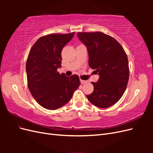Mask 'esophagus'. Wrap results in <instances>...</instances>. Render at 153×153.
I'll use <instances>...</instances> for the list:
<instances>
[{
	"mask_svg": "<svg viewBox=\"0 0 153 153\" xmlns=\"http://www.w3.org/2000/svg\"><path fill=\"white\" fill-rule=\"evenodd\" d=\"M80 82H81L82 84H85V83L86 82V81L85 80H80Z\"/></svg>",
	"mask_w": 153,
	"mask_h": 153,
	"instance_id": "esophagus-1",
	"label": "esophagus"
}]
</instances>
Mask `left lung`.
<instances>
[{"instance_id":"8db88e82","label":"left lung","mask_w":153,"mask_h":153,"mask_svg":"<svg viewBox=\"0 0 153 153\" xmlns=\"http://www.w3.org/2000/svg\"><path fill=\"white\" fill-rule=\"evenodd\" d=\"M78 38L87 47L89 65L100 78L92 82L94 91L87 98L100 108L112 106L121 99L129 80L126 52L112 37L101 32H78Z\"/></svg>"}]
</instances>
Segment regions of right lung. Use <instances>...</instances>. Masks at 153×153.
I'll list each match as a JSON object with an SVG mask.
<instances>
[{"label": "right lung", "instance_id": "1", "mask_svg": "<svg viewBox=\"0 0 153 153\" xmlns=\"http://www.w3.org/2000/svg\"><path fill=\"white\" fill-rule=\"evenodd\" d=\"M75 33L42 36L30 50L26 62L27 84L33 98L47 109L57 110L66 105L80 85L78 75L66 76L57 71L61 68L62 50Z\"/></svg>", "mask_w": 153, "mask_h": 153}]
</instances>
